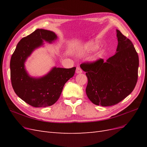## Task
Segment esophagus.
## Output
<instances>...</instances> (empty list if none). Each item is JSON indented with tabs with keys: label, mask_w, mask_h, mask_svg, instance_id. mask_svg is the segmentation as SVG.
<instances>
[{
	"label": "esophagus",
	"mask_w": 147,
	"mask_h": 147,
	"mask_svg": "<svg viewBox=\"0 0 147 147\" xmlns=\"http://www.w3.org/2000/svg\"><path fill=\"white\" fill-rule=\"evenodd\" d=\"M76 73L77 74H81L82 73V70L79 67H77L76 69Z\"/></svg>",
	"instance_id": "1"
}]
</instances>
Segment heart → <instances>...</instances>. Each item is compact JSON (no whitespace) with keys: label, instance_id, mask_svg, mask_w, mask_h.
Wrapping results in <instances>:
<instances>
[{"label":"heart","instance_id":"obj_1","mask_svg":"<svg viewBox=\"0 0 147 147\" xmlns=\"http://www.w3.org/2000/svg\"><path fill=\"white\" fill-rule=\"evenodd\" d=\"M98 47V44L94 42H90L85 44L83 47L79 49V54L80 55H86L89 53H91L92 51H95ZM96 60V59H94Z\"/></svg>","mask_w":147,"mask_h":147}]
</instances>
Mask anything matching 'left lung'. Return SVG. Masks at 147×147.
Returning a JSON list of instances; mask_svg holds the SVG:
<instances>
[{
    "label": "left lung",
    "instance_id": "obj_1",
    "mask_svg": "<svg viewBox=\"0 0 147 147\" xmlns=\"http://www.w3.org/2000/svg\"><path fill=\"white\" fill-rule=\"evenodd\" d=\"M118 46L115 55L83 63L81 68L88 80L86 93L93 104L103 107L119 103L134 90L138 78L139 61L129 39L117 29Z\"/></svg>",
    "mask_w": 147,
    "mask_h": 147
}]
</instances>
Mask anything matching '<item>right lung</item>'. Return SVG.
<instances>
[{"label": "right lung", "mask_w": 147, "mask_h": 147, "mask_svg": "<svg viewBox=\"0 0 147 147\" xmlns=\"http://www.w3.org/2000/svg\"><path fill=\"white\" fill-rule=\"evenodd\" d=\"M57 35L53 31L38 29L17 44L10 60V77L12 87L17 96L34 107H46L58 100L65 83L72 78L76 67H53L46 75L31 77L25 63L32 52L43 46L44 41L54 42Z\"/></svg>", "instance_id": "right-lung-1"}]
</instances>
